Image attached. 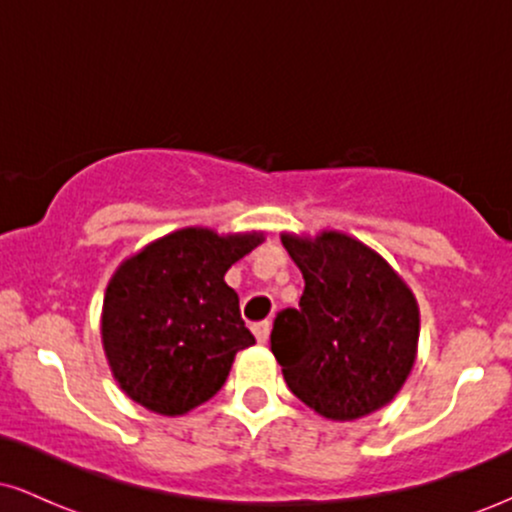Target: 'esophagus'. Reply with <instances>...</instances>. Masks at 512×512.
Returning <instances> with one entry per match:
<instances>
[{
  "instance_id": "obj_1",
  "label": "esophagus",
  "mask_w": 512,
  "mask_h": 512,
  "mask_svg": "<svg viewBox=\"0 0 512 512\" xmlns=\"http://www.w3.org/2000/svg\"><path fill=\"white\" fill-rule=\"evenodd\" d=\"M269 330H272V322H269V320L255 322V325H252V332H255L257 342H260V344H264L269 339Z\"/></svg>"
}]
</instances>
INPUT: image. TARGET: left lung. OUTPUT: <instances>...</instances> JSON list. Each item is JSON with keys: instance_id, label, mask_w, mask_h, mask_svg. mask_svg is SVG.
I'll return each mask as SVG.
<instances>
[{"instance_id": "8db88e82", "label": "left lung", "mask_w": 512, "mask_h": 512, "mask_svg": "<svg viewBox=\"0 0 512 512\" xmlns=\"http://www.w3.org/2000/svg\"><path fill=\"white\" fill-rule=\"evenodd\" d=\"M305 289L274 317L269 349L286 385L317 414L351 421L380 409L407 380L419 308L378 252L344 233L281 236Z\"/></svg>"}]
</instances>
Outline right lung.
I'll use <instances>...</instances> for the list:
<instances>
[{"mask_svg":"<svg viewBox=\"0 0 512 512\" xmlns=\"http://www.w3.org/2000/svg\"><path fill=\"white\" fill-rule=\"evenodd\" d=\"M260 243V233L182 228L120 264L101 332L115 380L134 402L178 416L221 390L238 351L255 344L223 274Z\"/></svg>","mask_w":512,"mask_h":512,"instance_id":"right-lung-1","label":"right lung"}]
</instances>
